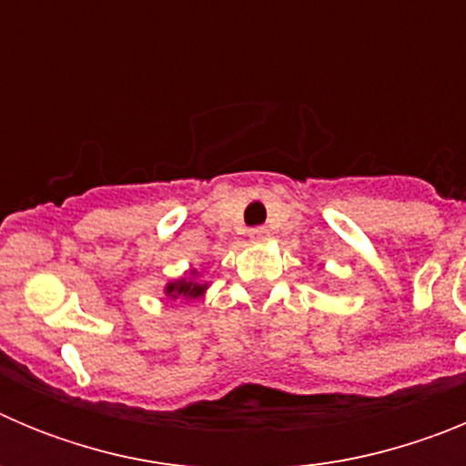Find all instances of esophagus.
Wrapping results in <instances>:
<instances>
[{
  "instance_id": "obj_1",
  "label": "esophagus",
  "mask_w": 466,
  "mask_h": 466,
  "mask_svg": "<svg viewBox=\"0 0 466 466\" xmlns=\"http://www.w3.org/2000/svg\"><path fill=\"white\" fill-rule=\"evenodd\" d=\"M268 228H263V226H258V228H252L249 230V238H252V242H263L268 240Z\"/></svg>"
}]
</instances>
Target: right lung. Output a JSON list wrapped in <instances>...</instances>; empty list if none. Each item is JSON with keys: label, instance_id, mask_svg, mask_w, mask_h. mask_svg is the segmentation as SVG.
I'll return each mask as SVG.
<instances>
[{"label": "right lung", "instance_id": "1", "mask_svg": "<svg viewBox=\"0 0 466 466\" xmlns=\"http://www.w3.org/2000/svg\"><path fill=\"white\" fill-rule=\"evenodd\" d=\"M196 275H198L196 270H191V275H188V278L167 282L166 296H170V299H182V300L200 299V296L205 294V289H208V282H200V279H196Z\"/></svg>", "mask_w": 466, "mask_h": 466}]
</instances>
